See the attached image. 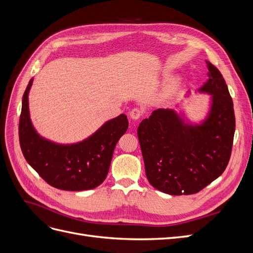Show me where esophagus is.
<instances>
[{
	"instance_id": "34e87169",
	"label": "esophagus",
	"mask_w": 253,
	"mask_h": 253,
	"mask_svg": "<svg viewBox=\"0 0 253 253\" xmlns=\"http://www.w3.org/2000/svg\"><path fill=\"white\" fill-rule=\"evenodd\" d=\"M143 115V111L141 109H138V108H134L131 113H129V116H131L132 119L134 120H137L139 119L141 116Z\"/></svg>"
}]
</instances>
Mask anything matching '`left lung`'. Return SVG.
<instances>
[{
    "label": "left lung",
    "instance_id": "obj_1",
    "mask_svg": "<svg viewBox=\"0 0 253 253\" xmlns=\"http://www.w3.org/2000/svg\"><path fill=\"white\" fill-rule=\"evenodd\" d=\"M209 80L201 88L212 95L211 113L190 126L172 110L159 109L137 129L151 185L171 195L200 192L223 174L231 156L235 131L232 98L223 75L209 61Z\"/></svg>",
    "mask_w": 253,
    "mask_h": 253
}]
</instances>
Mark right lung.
Masks as SVG:
<instances>
[{"mask_svg":"<svg viewBox=\"0 0 253 253\" xmlns=\"http://www.w3.org/2000/svg\"><path fill=\"white\" fill-rule=\"evenodd\" d=\"M30 80L22 100L19 121L20 147L26 162L53 188L83 191L98 187L108 175L114 149L128 126L125 114L106 122L89 138L60 145L45 140L33 127L28 112Z\"/></svg>","mask_w":253,"mask_h":253,"instance_id":"1","label":"right lung"}]
</instances>
